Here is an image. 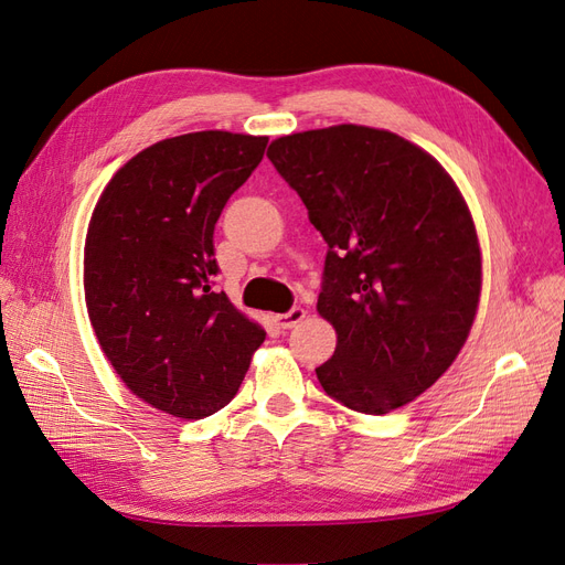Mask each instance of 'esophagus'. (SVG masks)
I'll list each match as a JSON object with an SVG mask.
<instances>
[{
    "mask_svg": "<svg viewBox=\"0 0 565 565\" xmlns=\"http://www.w3.org/2000/svg\"><path fill=\"white\" fill-rule=\"evenodd\" d=\"M303 318H306V311L301 309V306H295L292 311H287V313H282V316H276V320H278V324H280L282 330L297 328V324H299Z\"/></svg>",
    "mask_w": 565,
    "mask_h": 565,
    "instance_id": "1",
    "label": "esophagus"
}]
</instances>
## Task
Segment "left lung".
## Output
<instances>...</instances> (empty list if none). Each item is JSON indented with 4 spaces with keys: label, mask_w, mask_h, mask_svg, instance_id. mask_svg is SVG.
<instances>
[{
    "label": "left lung",
    "mask_w": 565,
    "mask_h": 565,
    "mask_svg": "<svg viewBox=\"0 0 565 565\" xmlns=\"http://www.w3.org/2000/svg\"><path fill=\"white\" fill-rule=\"evenodd\" d=\"M266 156L330 247L318 313L337 349L320 386L365 415L415 401L465 347L481 297V245L452 177L363 125L280 136Z\"/></svg>",
    "instance_id": "1"
}]
</instances>
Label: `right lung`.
<instances>
[{
    "label": "right lung",
    "mask_w": 565,
    "mask_h": 565,
    "mask_svg": "<svg viewBox=\"0 0 565 565\" xmlns=\"http://www.w3.org/2000/svg\"><path fill=\"white\" fill-rule=\"evenodd\" d=\"M268 136L193 131L148 146L100 193L84 243V301L125 386L181 419L228 405L266 332L214 292V226Z\"/></svg>",
    "instance_id": "obj_1"
}]
</instances>
